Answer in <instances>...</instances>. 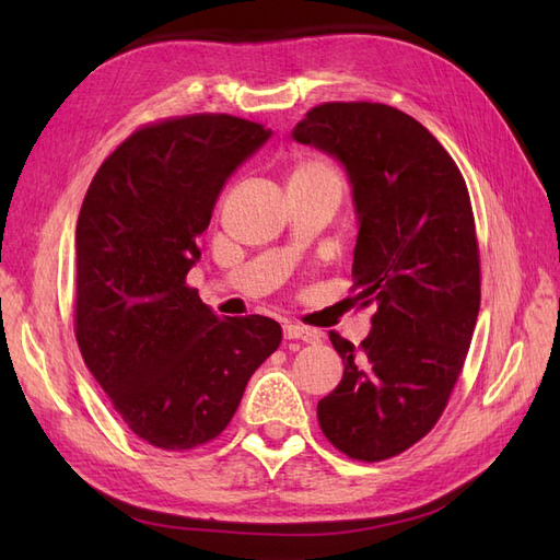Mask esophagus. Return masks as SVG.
<instances>
[{
	"label": "esophagus",
	"mask_w": 560,
	"mask_h": 560,
	"mask_svg": "<svg viewBox=\"0 0 560 560\" xmlns=\"http://www.w3.org/2000/svg\"><path fill=\"white\" fill-rule=\"evenodd\" d=\"M284 338L290 341H303V343H317L319 334L308 329V327H299V325H284Z\"/></svg>",
	"instance_id": "34e87169"
}]
</instances>
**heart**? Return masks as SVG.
Masks as SVG:
<instances>
[{"mask_svg": "<svg viewBox=\"0 0 560 560\" xmlns=\"http://www.w3.org/2000/svg\"><path fill=\"white\" fill-rule=\"evenodd\" d=\"M292 177H338V175L334 173V167L327 165L325 161H319V159H303V161L294 167Z\"/></svg>", "mask_w": 560, "mask_h": 560, "instance_id": "heart-1", "label": "heart"}]
</instances>
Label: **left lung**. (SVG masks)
Returning <instances> with one entry per match:
<instances>
[{"label":"left lung","instance_id":"obj_1","mask_svg":"<svg viewBox=\"0 0 560 560\" xmlns=\"http://www.w3.org/2000/svg\"><path fill=\"white\" fill-rule=\"evenodd\" d=\"M292 135L346 165L360 214L350 292L376 303L358 348L329 331L346 369L317 420L334 448L381 463L436 425L467 358L481 303L469 191L434 135L389 105H317Z\"/></svg>","mask_w":560,"mask_h":560}]
</instances>
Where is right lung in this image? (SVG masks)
<instances>
[{
  "label": "right lung",
  "instance_id": "1",
  "mask_svg": "<svg viewBox=\"0 0 560 560\" xmlns=\"http://www.w3.org/2000/svg\"><path fill=\"white\" fill-rule=\"evenodd\" d=\"M268 138L231 114L161 118L112 151L83 198L77 343L114 411L156 448L222 434L282 341L276 319L217 317L186 284L226 177Z\"/></svg>",
  "mask_w": 560,
  "mask_h": 560
}]
</instances>
